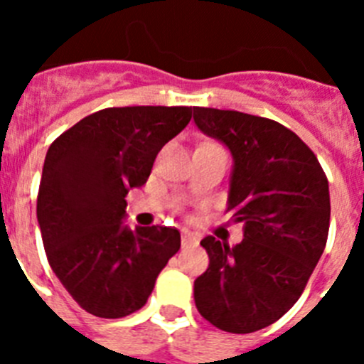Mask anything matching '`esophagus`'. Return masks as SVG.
<instances>
[{
  "label": "esophagus",
  "mask_w": 364,
  "mask_h": 364,
  "mask_svg": "<svg viewBox=\"0 0 364 364\" xmlns=\"http://www.w3.org/2000/svg\"><path fill=\"white\" fill-rule=\"evenodd\" d=\"M198 237L188 230H182V246H197Z\"/></svg>",
  "instance_id": "esophagus-1"
}]
</instances>
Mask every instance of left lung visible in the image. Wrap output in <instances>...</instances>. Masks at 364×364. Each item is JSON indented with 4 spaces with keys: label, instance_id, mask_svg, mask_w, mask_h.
<instances>
[{
    "label": "left lung",
    "instance_id": "obj_1",
    "mask_svg": "<svg viewBox=\"0 0 364 364\" xmlns=\"http://www.w3.org/2000/svg\"><path fill=\"white\" fill-rule=\"evenodd\" d=\"M193 112L198 129L233 154L226 211L244 222L240 244L200 240L210 266L195 281V304L224 332L252 333L294 306L323 255L328 178L314 151L279 122L211 107Z\"/></svg>",
    "mask_w": 364,
    "mask_h": 364
}]
</instances>
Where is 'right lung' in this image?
<instances>
[{
  "mask_svg": "<svg viewBox=\"0 0 364 364\" xmlns=\"http://www.w3.org/2000/svg\"><path fill=\"white\" fill-rule=\"evenodd\" d=\"M191 107L134 105L96 111L50 144L36 215L50 268L89 314L118 319L140 310L167 260L176 228L127 230V191L147 182L164 144Z\"/></svg>",
  "mask_w": 364,
  "mask_h": 364,
  "instance_id": "1",
  "label": "right lung"
}]
</instances>
